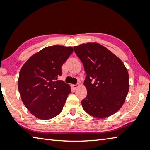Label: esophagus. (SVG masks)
<instances>
[{"instance_id": "esophagus-1", "label": "esophagus", "mask_w": 150, "mask_h": 150, "mask_svg": "<svg viewBox=\"0 0 150 150\" xmlns=\"http://www.w3.org/2000/svg\"><path fill=\"white\" fill-rule=\"evenodd\" d=\"M78 86H79V83H77V84H76V85H72V87L73 89H74V90H76V89L78 87Z\"/></svg>"}]
</instances>
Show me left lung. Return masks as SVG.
<instances>
[{
    "label": "left lung",
    "mask_w": 150,
    "mask_h": 150,
    "mask_svg": "<svg viewBox=\"0 0 150 150\" xmlns=\"http://www.w3.org/2000/svg\"><path fill=\"white\" fill-rule=\"evenodd\" d=\"M83 63L88 93L82 101L84 111L91 116L105 118L121 108L129 90V76L121 60L105 47L88 43L74 47Z\"/></svg>",
    "instance_id": "obj_1"
}]
</instances>
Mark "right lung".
<instances>
[{"label": "right lung", "instance_id": "right-lung-1", "mask_svg": "<svg viewBox=\"0 0 150 150\" xmlns=\"http://www.w3.org/2000/svg\"><path fill=\"white\" fill-rule=\"evenodd\" d=\"M74 51L72 47H45L29 59L20 71L18 90L23 103L33 116L51 119L62 111L70 87L62 80V66Z\"/></svg>", "mask_w": 150, "mask_h": 150}]
</instances>
